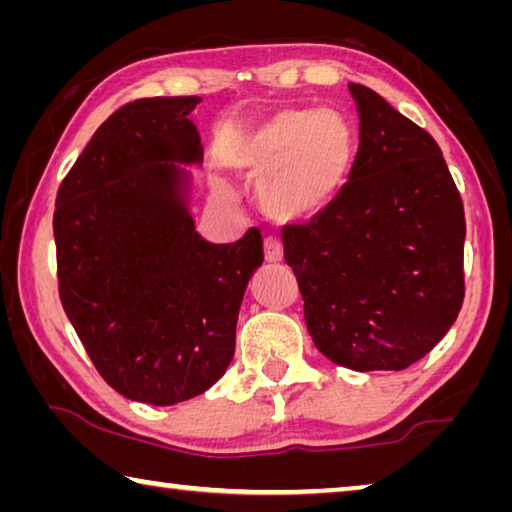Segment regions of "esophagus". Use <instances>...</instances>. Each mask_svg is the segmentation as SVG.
I'll return each mask as SVG.
<instances>
[{
  "label": "esophagus",
  "instance_id": "esophagus-1",
  "mask_svg": "<svg viewBox=\"0 0 512 512\" xmlns=\"http://www.w3.org/2000/svg\"><path fill=\"white\" fill-rule=\"evenodd\" d=\"M264 257H266V262H282V257H284V248H282V244H280V239H275V237H266L264 239Z\"/></svg>",
  "mask_w": 512,
  "mask_h": 512
}]
</instances>
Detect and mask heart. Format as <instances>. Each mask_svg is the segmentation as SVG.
Listing matches in <instances>:
<instances>
[{
    "label": "heart",
    "mask_w": 512,
    "mask_h": 512,
    "mask_svg": "<svg viewBox=\"0 0 512 512\" xmlns=\"http://www.w3.org/2000/svg\"><path fill=\"white\" fill-rule=\"evenodd\" d=\"M352 162V124L332 108L275 112L248 133L239 151L241 173L250 183H262V207L282 221L325 212L348 183ZM219 196L230 201L223 189Z\"/></svg>",
    "instance_id": "obj_1"
}]
</instances>
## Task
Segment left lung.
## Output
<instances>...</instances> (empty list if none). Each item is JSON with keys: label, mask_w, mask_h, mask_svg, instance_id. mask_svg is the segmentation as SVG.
I'll return each instance as SVG.
<instances>
[{"label": "left lung", "mask_w": 512, "mask_h": 512, "mask_svg": "<svg viewBox=\"0 0 512 512\" xmlns=\"http://www.w3.org/2000/svg\"><path fill=\"white\" fill-rule=\"evenodd\" d=\"M359 112L350 180L325 212L284 225L311 341L350 370H404L454 325L465 296L461 194L436 140L348 83Z\"/></svg>", "instance_id": "left-lung-1"}]
</instances>
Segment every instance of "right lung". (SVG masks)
<instances>
[{
	"label": "right lung",
	"mask_w": 512,
	"mask_h": 512,
	"mask_svg": "<svg viewBox=\"0 0 512 512\" xmlns=\"http://www.w3.org/2000/svg\"><path fill=\"white\" fill-rule=\"evenodd\" d=\"M201 97L126 103L60 183L58 293L99 375L128 400L171 406L205 393L235 357L239 307L264 262L262 235H198L189 173Z\"/></svg>",
	"instance_id": "right-lung-1"
}]
</instances>
